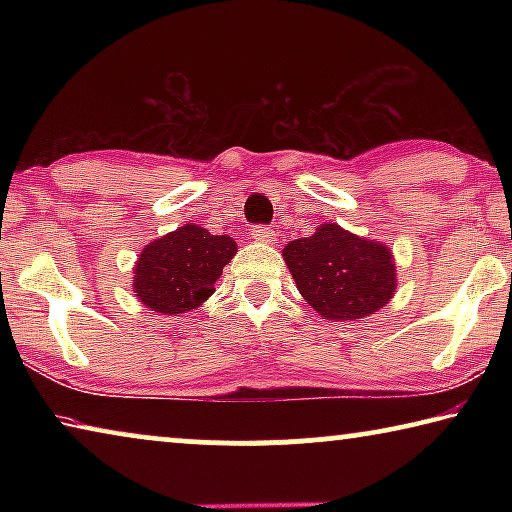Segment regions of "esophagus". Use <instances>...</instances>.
<instances>
[{"mask_svg":"<svg viewBox=\"0 0 512 512\" xmlns=\"http://www.w3.org/2000/svg\"><path fill=\"white\" fill-rule=\"evenodd\" d=\"M253 239L259 241V244H273L275 232L268 228V225H255V228H253Z\"/></svg>","mask_w":512,"mask_h":512,"instance_id":"obj_1","label":"esophagus"}]
</instances>
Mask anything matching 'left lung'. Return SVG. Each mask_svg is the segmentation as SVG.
Masks as SVG:
<instances>
[{
  "instance_id": "obj_1",
  "label": "left lung",
  "mask_w": 512,
  "mask_h": 512,
  "mask_svg": "<svg viewBox=\"0 0 512 512\" xmlns=\"http://www.w3.org/2000/svg\"><path fill=\"white\" fill-rule=\"evenodd\" d=\"M300 296L327 320H357L388 305L397 289L391 248L363 239L336 223L282 250Z\"/></svg>"
}]
</instances>
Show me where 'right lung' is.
<instances>
[{"label":"right lung","instance_id":"right-lung-1","mask_svg":"<svg viewBox=\"0 0 512 512\" xmlns=\"http://www.w3.org/2000/svg\"><path fill=\"white\" fill-rule=\"evenodd\" d=\"M237 253L235 239L212 235L196 223L151 241L133 268V291L142 305L176 316L201 307L214 293L223 266Z\"/></svg>","mask_w":512,"mask_h":512}]
</instances>
